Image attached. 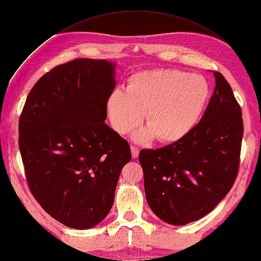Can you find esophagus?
<instances>
[{
	"mask_svg": "<svg viewBox=\"0 0 261 261\" xmlns=\"http://www.w3.org/2000/svg\"><path fill=\"white\" fill-rule=\"evenodd\" d=\"M139 148H137L135 146H131V153H132V158H137L138 156H139Z\"/></svg>",
	"mask_w": 261,
	"mask_h": 261,
	"instance_id": "esophagus-1",
	"label": "esophagus"
}]
</instances>
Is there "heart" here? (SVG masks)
<instances>
[{
	"label": "heart",
	"mask_w": 261,
	"mask_h": 261,
	"mask_svg": "<svg viewBox=\"0 0 261 261\" xmlns=\"http://www.w3.org/2000/svg\"><path fill=\"white\" fill-rule=\"evenodd\" d=\"M208 97V83L201 75L176 69H147L132 75L125 90L115 88L108 97L107 110L118 134H130L146 113L148 126L132 139L146 143L157 138L163 143H174L197 125Z\"/></svg>",
	"instance_id": "heart-1"
}]
</instances>
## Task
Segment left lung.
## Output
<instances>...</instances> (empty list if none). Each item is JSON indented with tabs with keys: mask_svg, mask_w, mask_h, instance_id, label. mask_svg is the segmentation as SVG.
I'll return each instance as SVG.
<instances>
[{
	"mask_svg": "<svg viewBox=\"0 0 261 261\" xmlns=\"http://www.w3.org/2000/svg\"><path fill=\"white\" fill-rule=\"evenodd\" d=\"M214 77L213 95L190 134L171 145L139 153L147 202L168 224L185 225L202 219L234 184L242 113L223 75L214 71Z\"/></svg>",
	"mask_w": 261,
	"mask_h": 261,
	"instance_id": "obj_1",
	"label": "left lung"
}]
</instances>
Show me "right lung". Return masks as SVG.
<instances>
[{
    "label": "right lung",
    "mask_w": 261,
    "mask_h": 261,
    "mask_svg": "<svg viewBox=\"0 0 261 261\" xmlns=\"http://www.w3.org/2000/svg\"><path fill=\"white\" fill-rule=\"evenodd\" d=\"M116 64L80 58L43 75L27 97L19 148L32 195L69 228L86 230L114 202L130 146L105 123Z\"/></svg>",
    "instance_id": "obj_1"
}]
</instances>
